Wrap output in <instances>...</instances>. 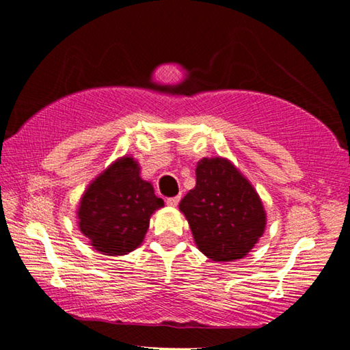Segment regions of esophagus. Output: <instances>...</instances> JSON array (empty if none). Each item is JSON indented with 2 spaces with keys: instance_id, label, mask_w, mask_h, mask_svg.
I'll return each mask as SVG.
<instances>
[{
  "instance_id": "34e87169",
  "label": "esophagus",
  "mask_w": 350,
  "mask_h": 350,
  "mask_svg": "<svg viewBox=\"0 0 350 350\" xmlns=\"http://www.w3.org/2000/svg\"><path fill=\"white\" fill-rule=\"evenodd\" d=\"M179 200H180V196H173V198H168L167 199V204L170 206H176L177 204H179Z\"/></svg>"
}]
</instances>
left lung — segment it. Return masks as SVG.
I'll return each mask as SVG.
<instances>
[{
	"mask_svg": "<svg viewBox=\"0 0 350 350\" xmlns=\"http://www.w3.org/2000/svg\"><path fill=\"white\" fill-rule=\"evenodd\" d=\"M200 252L211 260L241 259L265 228V211L252 183L225 159H202L196 187L180 200Z\"/></svg>",
	"mask_w": 350,
	"mask_h": 350,
	"instance_id": "left-lung-1",
	"label": "left lung"
}]
</instances>
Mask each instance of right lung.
Listing matches in <instances>:
<instances>
[{
	"mask_svg": "<svg viewBox=\"0 0 350 350\" xmlns=\"http://www.w3.org/2000/svg\"><path fill=\"white\" fill-rule=\"evenodd\" d=\"M163 200L142 180L131 157L118 159L83 194L79 227L96 250L109 256L126 254L144 241L150 217Z\"/></svg>",
	"mask_w": 350,
	"mask_h": 350,
	"instance_id": "add662e5",
	"label": "right lung"
}]
</instances>
